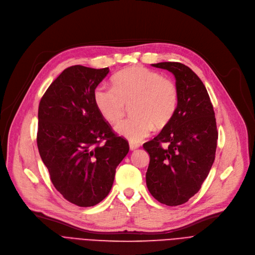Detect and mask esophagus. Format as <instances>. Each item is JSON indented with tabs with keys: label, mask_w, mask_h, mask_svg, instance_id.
Instances as JSON below:
<instances>
[{
	"label": "esophagus",
	"mask_w": 255,
	"mask_h": 255,
	"mask_svg": "<svg viewBox=\"0 0 255 255\" xmlns=\"http://www.w3.org/2000/svg\"><path fill=\"white\" fill-rule=\"evenodd\" d=\"M139 146H140V145L138 144V143H134V142H130V143H129V147H130L131 150H135V149H137Z\"/></svg>",
	"instance_id": "34e87169"
}]
</instances>
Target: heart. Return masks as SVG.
Wrapping results in <instances>:
<instances>
[{
    "instance_id": "obj_1",
    "label": "heart",
    "mask_w": 255,
    "mask_h": 255,
    "mask_svg": "<svg viewBox=\"0 0 255 255\" xmlns=\"http://www.w3.org/2000/svg\"><path fill=\"white\" fill-rule=\"evenodd\" d=\"M112 88L95 89V105L102 117L117 124L131 105V118L123 121L116 132L131 142H138L153 128L165 127L174 117L178 105L176 84L160 73L142 66H133L115 74Z\"/></svg>"
}]
</instances>
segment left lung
<instances>
[{
    "label": "left lung",
    "instance_id": "obj_1",
    "mask_svg": "<svg viewBox=\"0 0 255 255\" xmlns=\"http://www.w3.org/2000/svg\"><path fill=\"white\" fill-rule=\"evenodd\" d=\"M153 67L173 73L178 105L172 120L143 144L150 156L146 185L160 203L176 206L196 194L215 160L218 130L213 105L199 77L184 64L161 62ZM161 143H168L167 148Z\"/></svg>",
    "mask_w": 255,
    "mask_h": 255
}]
</instances>
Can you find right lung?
<instances>
[{"label": "right lung", "instance_id": "add662e5", "mask_svg": "<svg viewBox=\"0 0 255 255\" xmlns=\"http://www.w3.org/2000/svg\"><path fill=\"white\" fill-rule=\"evenodd\" d=\"M109 72V68L69 67L49 86L38 106L40 157L55 188L82 207L107 197L116 168L129 151L128 142L112 131L95 105V89Z\"/></svg>", "mask_w": 255, "mask_h": 255}]
</instances>
